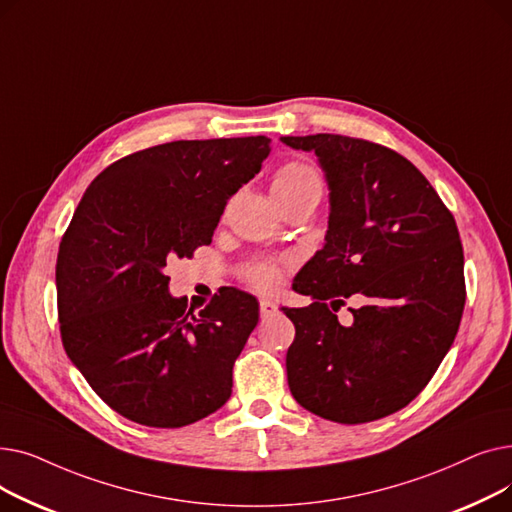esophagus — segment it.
Here are the masks:
<instances>
[{
  "instance_id": "esophagus-1",
  "label": "esophagus",
  "mask_w": 512,
  "mask_h": 512,
  "mask_svg": "<svg viewBox=\"0 0 512 512\" xmlns=\"http://www.w3.org/2000/svg\"><path fill=\"white\" fill-rule=\"evenodd\" d=\"M259 311H261V315H263V317H267V315H274V313L278 311V305H276L274 301H270V299H263V301L259 303Z\"/></svg>"
}]
</instances>
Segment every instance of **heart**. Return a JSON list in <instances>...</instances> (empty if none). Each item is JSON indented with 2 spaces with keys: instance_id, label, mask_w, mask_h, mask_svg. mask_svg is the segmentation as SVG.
<instances>
[{
  "instance_id": "heart-1",
  "label": "heart",
  "mask_w": 512,
  "mask_h": 512,
  "mask_svg": "<svg viewBox=\"0 0 512 512\" xmlns=\"http://www.w3.org/2000/svg\"><path fill=\"white\" fill-rule=\"evenodd\" d=\"M272 193L284 209L309 197L321 195V176L315 166L301 159L286 161L272 178ZM286 272V263L276 259H255L242 267V280L257 292H274L280 288Z\"/></svg>"
}]
</instances>
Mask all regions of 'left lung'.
<instances>
[{
    "label": "left lung",
    "mask_w": 512,
    "mask_h": 512,
    "mask_svg": "<svg viewBox=\"0 0 512 512\" xmlns=\"http://www.w3.org/2000/svg\"><path fill=\"white\" fill-rule=\"evenodd\" d=\"M315 151L330 184L326 247L292 288L288 386L301 407L336 421L392 415L434 378L465 309L463 245L450 209L400 153L344 134L282 137ZM358 299L354 324L335 313Z\"/></svg>",
    "instance_id": "obj_1"
}]
</instances>
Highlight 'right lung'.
<instances>
[{
    "instance_id": "right-lung-1",
    "label": "right lung",
    "mask_w": 512,
    "mask_h": 512,
    "mask_svg": "<svg viewBox=\"0 0 512 512\" xmlns=\"http://www.w3.org/2000/svg\"><path fill=\"white\" fill-rule=\"evenodd\" d=\"M267 137L174 141L107 166L80 199L56 263L64 351L107 407L147 427L191 425L232 394L259 319L228 288L199 313L168 294L170 261L209 245Z\"/></svg>"
}]
</instances>
